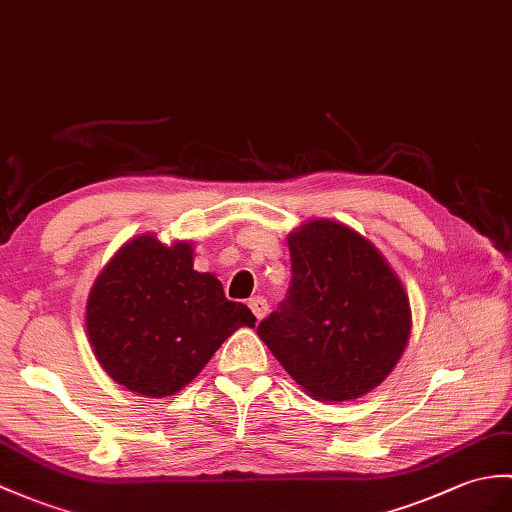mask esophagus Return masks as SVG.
Segmentation results:
<instances>
[{"mask_svg":"<svg viewBox=\"0 0 512 512\" xmlns=\"http://www.w3.org/2000/svg\"><path fill=\"white\" fill-rule=\"evenodd\" d=\"M248 307H251V312L257 316V320H261L268 314V301L264 296H255V299L248 301Z\"/></svg>","mask_w":512,"mask_h":512,"instance_id":"1","label":"esophagus"}]
</instances>
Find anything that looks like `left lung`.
Wrapping results in <instances>:
<instances>
[{"mask_svg":"<svg viewBox=\"0 0 512 512\" xmlns=\"http://www.w3.org/2000/svg\"><path fill=\"white\" fill-rule=\"evenodd\" d=\"M288 248V301L261 320L257 334L310 397L360 399L408 347V292L375 244L338 220L303 222Z\"/></svg>","mask_w":512,"mask_h":512,"instance_id":"left-lung-1","label":"left lung"}]
</instances>
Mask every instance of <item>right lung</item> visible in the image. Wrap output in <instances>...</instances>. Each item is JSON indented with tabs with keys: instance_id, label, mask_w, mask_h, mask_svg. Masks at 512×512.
I'll return each mask as SVG.
<instances>
[{
	"instance_id": "add662e5",
	"label": "right lung",
	"mask_w": 512,
	"mask_h": 512,
	"mask_svg": "<svg viewBox=\"0 0 512 512\" xmlns=\"http://www.w3.org/2000/svg\"><path fill=\"white\" fill-rule=\"evenodd\" d=\"M211 272L194 270V244L128 240L95 279L85 323L95 360L141 397L176 395L240 327H255Z\"/></svg>"
}]
</instances>
